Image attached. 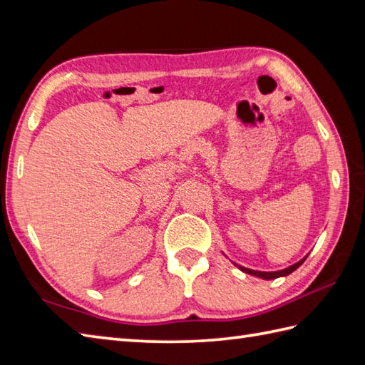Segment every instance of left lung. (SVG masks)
Segmentation results:
<instances>
[{
  "label": "left lung",
  "mask_w": 365,
  "mask_h": 365,
  "mask_svg": "<svg viewBox=\"0 0 365 365\" xmlns=\"http://www.w3.org/2000/svg\"><path fill=\"white\" fill-rule=\"evenodd\" d=\"M306 259H302V260H299L298 263H294V265H292V267H289V268H285V269H282V271H273V273H265V271H254V269H247V268H245V267H240V269L242 271H245V273H247V274H252V276H259V277H262V279H276V277H281V276H287V274H290V273H293L294 269H297L302 262H304Z\"/></svg>",
  "instance_id": "obj_1"
}]
</instances>
